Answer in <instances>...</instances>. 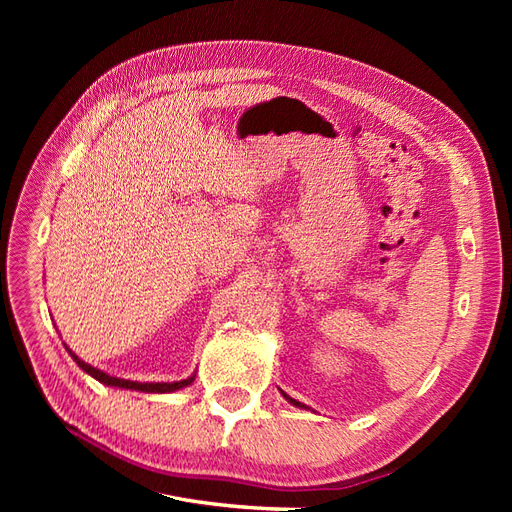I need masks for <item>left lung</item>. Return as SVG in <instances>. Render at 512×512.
<instances>
[{"mask_svg":"<svg viewBox=\"0 0 512 512\" xmlns=\"http://www.w3.org/2000/svg\"><path fill=\"white\" fill-rule=\"evenodd\" d=\"M282 395H284V397H286V399L290 401V404H292V406H297V408H307L305 404H301V401H297V399H292V397H288V395H286L284 391H282Z\"/></svg>","mask_w":512,"mask_h":512,"instance_id":"1","label":"left lung"}]
</instances>
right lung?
Returning a JSON list of instances; mask_svg holds the SVG:
<instances>
[{
	"label": "right lung",
	"instance_id": "right-lung-1",
	"mask_svg": "<svg viewBox=\"0 0 512 512\" xmlns=\"http://www.w3.org/2000/svg\"><path fill=\"white\" fill-rule=\"evenodd\" d=\"M68 354L72 356V359L76 361V365H79L83 371H87V374L91 378H96L98 382L106 384V386H119V389H132V391H143V393H173V391H179L183 389V386H188L194 382V376L185 378V380H179V382H134V380H123V378H115V376H108L104 374V371L91 367L89 363L81 361L79 356H76L68 346H66Z\"/></svg>",
	"mask_w": 512,
	"mask_h": 512
}]
</instances>
